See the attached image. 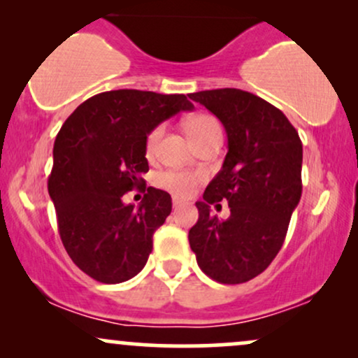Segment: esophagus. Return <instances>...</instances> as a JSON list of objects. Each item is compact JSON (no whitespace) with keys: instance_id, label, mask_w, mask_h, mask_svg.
Returning a JSON list of instances; mask_svg holds the SVG:
<instances>
[{"instance_id":"esophagus-1","label":"esophagus","mask_w":358,"mask_h":358,"mask_svg":"<svg viewBox=\"0 0 358 358\" xmlns=\"http://www.w3.org/2000/svg\"><path fill=\"white\" fill-rule=\"evenodd\" d=\"M180 205H183V202H180L178 199H173V207L176 208V207H180Z\"/></svg>"}]
</instances>
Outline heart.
Segmentation results:
<instances>
[{
  "label": "heart",
  "mask_w": 358,
  "mask_h": 358,
  "mask_svg": "<svg viewBox=\"0 0 358 358\" xmlns=\"http://www.w3.org/2000/svg\"><path fill=\"white\" fill-rule=\"evenodd\" d=\"M185 131L190 136L192 143L195 146L202 145V143L208 141V139L222 136L220 124L217 122L215 117L208 116V114H193L185 121ZM163 136V126H156L148 133L145 150L146 156H153L158 148L159 139ZM203 180L202 173H195V171H183V170H165L159 171L156 175L155 182L158 187L165 188V190L171 192L176 196H188L192 195L196 185Z\"/></svg>",
  "instance_id": "b5f03b06"
}]
</instances>
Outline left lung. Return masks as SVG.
Listing matches in <instances>:
<instances>
[{
  "instance_id": "obj_1",
  "label": "left lung",
  "mask_w": 358,
  "mask_h": 358,
  "mask_svg": "<svg viewBox=\"0 0 358 358\" xmlns=\"http://www.w3.org/2000/svg\"><path fill=\"white\" fill-rule=\"evenodd\" d=\"M220 119L229 151L222 170L196 202L188 232L200 269L222 285H241L278 256L301 199L303 145L287 117L268 101L241 89L190 94ZM227 199L231 215L219 221L210 205Z\"/></svg>"
}]
</instances>
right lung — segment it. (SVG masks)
<instances>
[{"label":"right lung","mask_w":358,"mask_h":358,"mask_svg":"<svg viewBox=\"0 0 358 358\" xmlns=\"http://www.w3.org/2000/svg\"><path fill=\"white\" fill-rule=\"evenodd\" d=\"M192 109L183 94L119 89L82 102L60 127L48 193L62 244L87 276L116 285L145 268L153 234L171 212L170 193L146 188L143 178L146 136ZM134 187L145 193L138 208L122 202Z\"/></svg>","instance_id":"add662e5"}]
</instances>
